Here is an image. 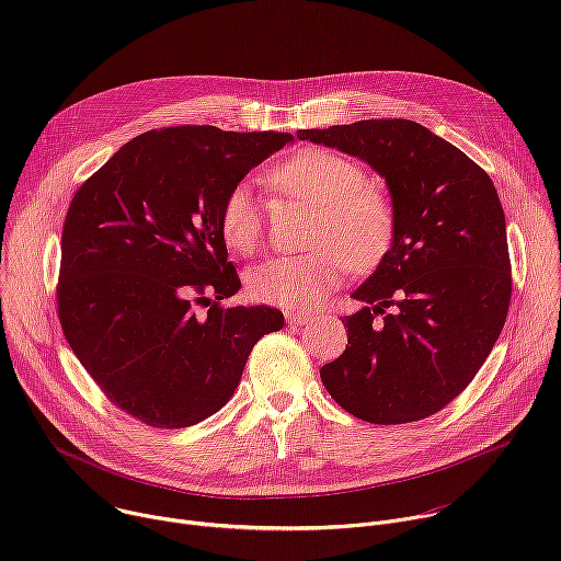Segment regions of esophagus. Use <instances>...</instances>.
Returning <instances> with one entry per match:
<instances>
[{
    "label": "esophagus",
    "mask_w": 561,
    "mask_h": 561,
    "mask_svg": "<svg viewBox=\"0 0 561 561\" xmlns=\"http://www.w3.org/2000/svg\"><path fill=\"white\" fill-rule=\"evenodd\" d=\"M286 319H288V324H290V327H306V324H310V322H312L314 314L304 312V310H297V312H288V314H286Z\"/></svg>",
    "instance_id": "34e87169"
}]
</instances>
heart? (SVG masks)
<instances>
[{
    "label": "heart",
    "instance_id": "obj_1",
    "mask_svg": "<svg viewBox=\"0 0 561 561\" xmlns=\"http://www.w3.org/2000/svg\"><path fill=\"white\" fill-rule=\"evenodd\" d=\"M266 184L286 197L317 208L312 244L301 255H279L249 277L257 301L304 308L322 301L353 271L375 268L390 251L397 210L375 182L351 157L324 148H301L266 173ZM219 232L237 255H251L264 239V215L251 184L232 186L219 210Z\"/></svg>",
    "mask_w": 561,
    "mask_h": 561
}]
</instances>
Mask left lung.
<instances>
[{"mask_svg": "<svg viewBox=\"0 0 561 561\" xmlns=\"http://www.w3.org/2000/svg\"><path fill=\"white\" fill-rule=\"evenodd\" d=\"M359 157L397 210L394 242L353 293L346 351L319 375L368 424L435 415L472 381L508 314L506 219L493 180L457 146L411 119L297 130Z\"/></svg>", "mask_w": 561, "mask_h": 561, "instance_id": "obj_1", "label": "left lung"}]
</instances>
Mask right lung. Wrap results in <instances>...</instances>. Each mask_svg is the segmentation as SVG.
<instances>
[{"mask_svg": "<svg viewBox=\"0 0 561 561\" xmlns=\"http://www.w3.org/2000/svg\"><path fill=\"white\" fill-rule=\"evenodd\" d=\"M288 141L273 130H148L75 193L61 232V331L102 392L141 424L186 428L217 413L253 346L284 327L277 308L219 304L242 286L219 210Z\"/></svg>", "mask_w": 561, "mask_h": 561, "instance_id": "1", "label": "right lung"}]
</instances>
